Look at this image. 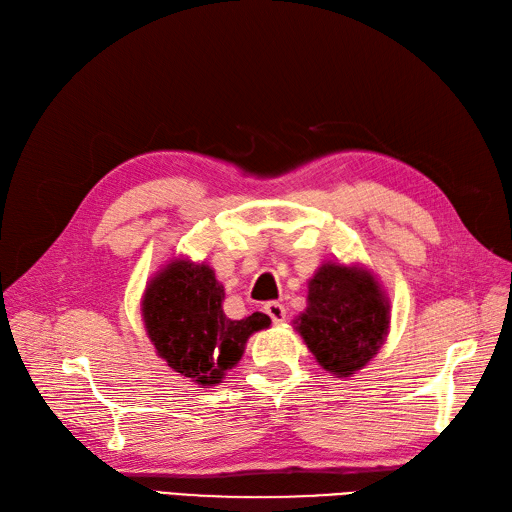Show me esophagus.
<instances>
[{
	"label": "esophagus",
	"mask_w": 512,
	"mask_h": 512,
	"mask_svg": "<svg viewBox=\"0 0 512 512\" xmlns=\"http://www.w3.org/2000/svg\"><path fill=\"white\" fill-rule=\"evenodd\" d=\"M265 312L269 314V318L273 322H284L286 320V307L282 303H277V301H269L265 305Z\"/></svg>",
	"instance_id": "34e87169"
}]
</instances>
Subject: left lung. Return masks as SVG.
Returning a JSON list of instances; mask_svg holds the SVG:
<instances>
[{"mask_svg":"<svg viewBox=\"0 0 512 512\" xmlns=\"http://www.w3.org/2000/svg\"><path fill=\"white\" fill-rule=\"evenodd\" d=\"M389 309L369 271L327 262L309 280L307 309L294 324L322 369L348 378L384 344Z\"/></svg>","mask_w":512,"mask_h":512,"instance_id":"left-lung-1","label":"left lung"}]
</instances>
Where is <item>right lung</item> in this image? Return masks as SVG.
<instances>
[{
	"label": "right lung",
	"instance_id": "1",
	"mask_svg": "<svg viewBox=\"0 0 512 512\" xmlns=\"http://www.w3.org/2000/svg\"><path fill=\"white\" fill-rule=\"evenodd\" d=\"M224 286L209 265L173 260L145 290L143 320L156 352L177 374L200 386L220 384L243 356L252 333L267 329L271 318L254 312L230 320Z\"/></svg>",
	"mask_w": 512,
	"mask_h": 512
}]
</instances>
